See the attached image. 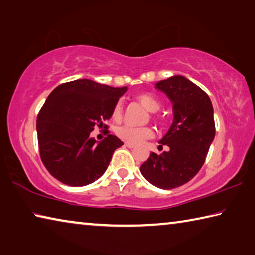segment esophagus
I'll use <instances>...</instances> for the list:
<instances>
[{
  "label": "esophagus",
  "mask_w": 255,
  "mask_h": 255,
  "mask_svg": "<svg viewBox=\"0 0 255 255\" xmlns=\"http://www.w3.org/2000/svg\"><path fill=\"white\" fill-rule=\"evenodd\" d=\"M125 146H126V147H128V148H133V147H135V145L131 144V143H128V141H126V143H125Z\"/></svg>",
  "instance_id": "obj_1"
}]
</instances>
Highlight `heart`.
<instances>
[{
  "mask_svg": "<svg viewBox=\"0 0 255 255\" xmlns=\"http://www.w3.org/2000/svg\"><path fill=\"white\" fill-rule=\"evenodd\" d=\"M136 100L143 106L145 109L150 112H155L159 109V102L152 94L139 93L136 96ZM123 107L122 103L117 102L112 108V118L118 120L122 117ZM117 135L122 139L131 144H138L145 139H148L153 136V129L150 127H132L122 126L117 129Z\"/></svg>",
  "mask_w": 255,
  "mask_h": 255,
  "instance_id": "heart-1",
  "label": "heart"
}]
</instances>
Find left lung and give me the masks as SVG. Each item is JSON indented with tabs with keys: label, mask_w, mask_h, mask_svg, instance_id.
Returning <instances> with one entry per match:
<instances>
[{
	"label": "left lung",
	"mask_w": 255,
	"mask_h": 255,
	"mask_svg": "<svg viewBox=\"0 0 255 255\" xmlns=\"http://www.w3.org/2000/svg\"><path fill=\"white\" fill-rule=\"evenodd\" d=\"M155 88L172 102L173 123L158 141L167 152L150 153L140 166L144 178L159 189H173L195 176L208 153L215 137L214 109L204 90L181 75L157 82Z\"/></svg>",
	"instance_id": "left-lung-1"
}]
</instances>
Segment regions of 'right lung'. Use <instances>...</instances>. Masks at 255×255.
<instances>
[{"mask_svg": "<svg viewBox=\"0 0 255 255\" xmlns=\"http://www.w3.org/2000/svg\"><path fill=\"white\" fill-rule=\"evenodd\" d=\"M127 86L112 88L92 80L66 82L54 89L37 116L42 163L60 182L82 187L105 173L112 154L124 143L115 135L97 141L94 127L108 128L112 108Z\"/></svg>", "mask_w": 255, "mask_h": 255, "instance_id": "right-lung-1", "label": "right lung"}]
</instances>
